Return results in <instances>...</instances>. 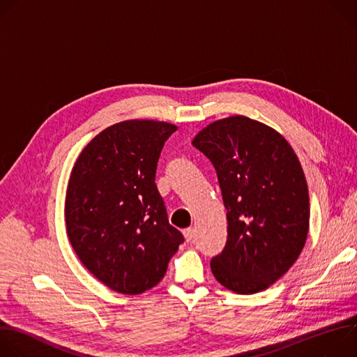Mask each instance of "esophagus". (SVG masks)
<instances>
[{
    "label": "esophagus",
    "mask_w": 357,
    "mask_h": 357,
    "mask_svg": "<svg viewBox=\"0 0 357 357\" xmlns=\"http://www.w3.org/2000/svg\"><path fill=\"white\" fill-rule=\"evenodd\" d=\"M183 236H185V238H186V241L188 243H190L192 240H193V237H195V229H185L183 230Z\"/></svg>",
    "instance_id": "esophagus-1"
}]
</instances>
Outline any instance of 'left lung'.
<instances>
[{
  "label": "left lung",
  "mask_w": 357,
  "mask_h": 357,
  "mask_svg": "<svg viewBox=\"0 0 357 357\" xmlns=\"http://www.w3.org/2000/svg\"><path fill=\"white\" fill-rule=\"evenodd\" d=\"M213 165L227 211V241L212 259L215 278L256 294L296 261L310 227V195L291 145L243 116L219 120L192 141Z\"/></svg>",
  "instance_id": "obj_1"
}]
</instances>
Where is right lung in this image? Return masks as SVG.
Listing matches in <instances>:
<instances>
[{"label": "right lung", "instance_id": "obj_1", "mask_svg": "<svg viewBox=\"0 0 357 357\" xmlns=\"http://www.w3.org/2000/svg\"><path fill=\"white\" fill-rule=\"evenodd\" d=\"M168 123L131 120L96 135L82 151L69 179L65 218L83 266L109 288L138 295L165 275L185 241L169 225L155 185Z\"/></svg>", "mask_w": 357, "mask_h": 357}]
</instances>
